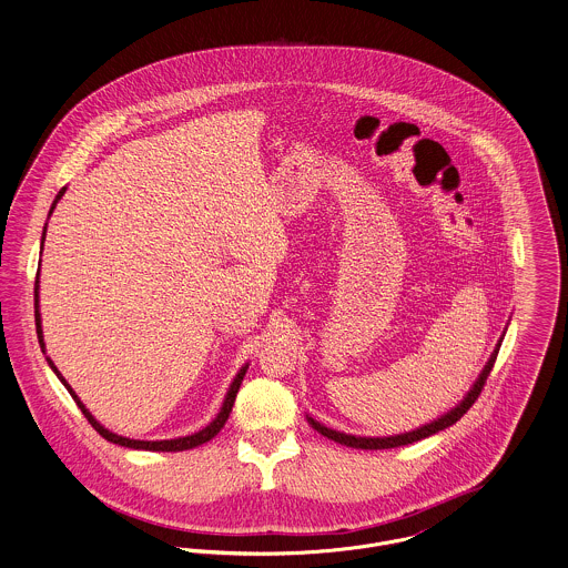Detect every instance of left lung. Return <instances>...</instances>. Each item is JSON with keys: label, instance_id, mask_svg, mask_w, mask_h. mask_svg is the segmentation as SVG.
Masks as SVG:
<instances>
[{"label": "left lung", "instance_id": "8db88e82", "mask_svg": "<svg viewBox=\"0 0 568 568\" xmlns=\"http://www.w3.org/2000/svg\"><path fill=\"white\" fill-rule=\"evenodd\" d=\"M499 347H501V341L497 343V347H495L490 361L486 362V366H484V371L479 373V377H477V382L473 384V388L466 393L465 399H463L454 410L443 414L440 418H436V420H432V423H427V425H423V427H418V429H413V432L397 434V436H384V438H366V436H352V434H343V432L329 429V427L321 425L318 420H314L312 416H308V423L318 434L327 436L329 440L341 443V445H347V447H354V449H393V447L410 445V443H416V440H420V438H427V436H432V434H436V432H440V429H447L449 425H454L456 420H460V418L465 416L466 410L477 402V397H479V393H481V388H484V384H486V379H488V375H490V371H493V366H495Z\"/></svg>", "mask_w": 568, "mask_h": 568}]
</instances>
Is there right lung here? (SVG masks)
Masks as SVG:
<instances>
[{
	"label": "right lung",
	"instance_id": "right-lung-1",
	"mask_svg": "<svg viewBox=\"0 0 568 568\" xmlns=\"http://www.w3.org/2000/svg\"><path fill=\"white\" fill-rule=\"evenodd\" d=\"M64 191H67V189H60V193L55 195L50 214H52L53 207L58 204V200L64 195ZM43 243H45V232H43ZM41 250H43V245H41ZM34 318H37V336H39V345H41V349H43V354H45L43 329H41V312H39V273H37V282H34ZM48 364L52 366V371L58 375V379L64 384V388L69 390V395L73 397V402L78 404V408H80L82 414L89 418V423L95 427V432H100V436H103V438H105V440H110V443H114V445H121V447H128V449H143V452H184V449L200 447V445L207 443L210 438H214V436L221 432V427L225 425V420H227L230 413H232V406H234L236 393H239V388H241V384H243V377H245V373H247V366H250V364H245V366L239 371V375L234 377V382H232V386H230V390H227V395H225V402H223L221 410H219V414L214 416V420H212L210 425H206L204 429H200V432H195V434H191V436L171 438V440H134V438H125V436H116V434L108 432V429L103 427L102 423H98V420H95V416L87 410V406L80 402V397L73 393V388L67 384V379L62 377V373L55 368V364H53L50 358H48Z\"/></svg>",
	"mask_w": 568,
	"mask_h": 568
}]
</instances>
